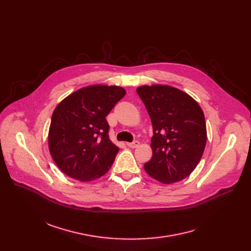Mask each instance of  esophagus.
<instances>
[{
  "instance_id": "34e87169",
  "label": "esophagus",
  "mask_w": 251,
  "mask_h": 251,
  "mask_svg": "<svg viewBox=\"0 0 251 251\" xmlns=\"http://www.w3.org/2000/svg\"><path fill=\"white\" fill-rule=\"evenodd\" d=\"M127 146H128L129 148H132V149L137 148V147L139 146V142H138V141H135V142H133V143H127Z\"/></svg>"
}]
</instances>
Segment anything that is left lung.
<instances>
[{
  "label": "left lung",
  "instance_id": "obj_1",
  "mask_svg": "<svg viewBox=\"0 0 251 251\" xmlns=\"http://www.w3.org/2000/svg\"><path fill=\"white\" fill-rule=\"evenodd\" d=\"M137 93L151 118L152 158L147 174L170 185L189 176L206 144V126L199 103L188 93L164 84L142 85Z\"/></svg>",
  "mask_w": 251,
  "mask_h": 251
}]
</instances>
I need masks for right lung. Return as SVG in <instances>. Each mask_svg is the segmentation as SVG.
I'll return each mask as SVG.
<instances>
[{"label":"right lung","instance_id":"obj_1","mask_svg":"<svg viewBox=\"0 0 251 251\" xmlns=\"http://www.w3.org/2000/svg\"><path fill=\"white\" fill-rule=\"evenodd\" d=\"M125 94L121 86L92 84L57 104L49 130V149L63 174L87 183L109 171L119 148L108 137L105 117Z\"/></svg>","mask_w":251,"mask_h":251}]
</instances>
